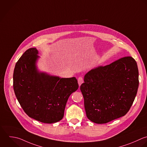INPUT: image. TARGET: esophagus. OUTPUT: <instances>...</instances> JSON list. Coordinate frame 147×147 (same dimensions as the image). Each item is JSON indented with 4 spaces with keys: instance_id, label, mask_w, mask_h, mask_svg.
Returning a JSON list of instances; mask_svg holds the SVG:
<instances>
[{
    "instance_id": "1",
    "label": "esophagus",
    "mask_w": 147,
    "mask_h": 147,
    "mask_svg": "<svg viewBox=\"0 0 147 147\" xmlns=\"http://www.w3.org/2000/svg\"><path fill=\"white\" fill-rule=\"evenodd\" d=\"M84 82V80H83V78L82 77H80L78 78V85H79V86H81V85Z\"/></svg>"
}]
</instances>
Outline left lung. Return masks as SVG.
I'll return each instance as SVG.
<instances>
[{
    "instance_id": "obj_1",
    "label": "left lung",
    "mask_w": 147,
    "mask_h": 147,
    "mask_svg": "<svg viewBox=\"0 0 147 147\" xmlns=\"http://www.w3.org/2000/svg\"><path fill=\"white\" fill-rule=\"evenodd\" d=\"M139 83L138 65L131 57L90 70L80 86L88 119L105 124L125 116L135 100Z\"/></svg>"
}]
</instances>
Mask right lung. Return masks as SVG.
<instances>
[{"instance_id":"obj_1","label":"right lung","mask_w":147,"mask_h":147,"mask_svg":"<svg viewBox=\"0 0 147 147\" xmlns=\"http://www.w3.org/2000/svg\"><path fill=\"white\" fill-rule=\"evenodd\" d=\"M36 48L26 50L16 62L13 87L16 98L31 118L51 124L62 119L67 100L78 88L75 77L61 78L38 70Z\"/></svg>"}]
</instances>
